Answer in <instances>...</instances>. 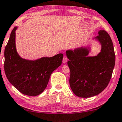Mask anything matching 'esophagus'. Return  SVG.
I'll return each instance as SVG.
<instances>
[{
    "instance_id": "1",
    "label": "esophagus",
    "mask_w": 122,
    "mask_h": 122,
    "mask_svg": "<svg viewBox=\"0 0 122 122\" xmlns=\"http://www.w3.org/2000/svg\"><path fill=\"white\" fill-rule=\"evenodd\" d=\"M67 61H68V59H67V57H66V56H64L63 59V63H66V62Z\"/></svg>"
}]
</instances>
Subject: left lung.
Here are the masks:
<instances>
[{
	"mask_svg": "<svg viewBox=\"0 0 122 122\" xmlns=\"http://www.w3.org/2000/svg\"><path fill=\"white\" fill-rule=\"evenodd\" d=\"M95 38L102 46L97 56H88L89 48L80 47L66 51L71 74L70 85L76 96L89 98L104 90L111 79L115 63L113 44L106 31L100 30Z\"/></svg>",
	"mask_w": 122,
	"mask_h": 122,
	"instance_id": "1",
	"label": "left lung"
}]
</instances>
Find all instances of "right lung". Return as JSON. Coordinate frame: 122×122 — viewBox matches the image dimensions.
Segmentation results:
<instances>
[{
    "mask_svg": "<svg viewBox=\"0 0 122 122\" xmlns=\"http://www.w3.org/2000/svg\"><path fill=\"white\" fill-rule=\"evenodd\" d=\"M15 27L5 49L4 70L13 86L24 95L36 96L46 88L51 73L61 64L63 54L35 61L23 59L16 49Z\"/></svg>",
    "mask_w": 122,
    "mask_h": 122,
    "instance_id": "obj_1",
    "label": "right lung"
}]
</instances>
